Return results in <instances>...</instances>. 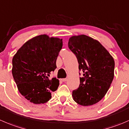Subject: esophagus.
Here are the masks:
<instances>
[{"label": "esophagus", "instance_id": "esophagus-1", "mask_svg": "<svg viewBox=\"0 0 129 129\" xmlns=\"http://www.w3.org/2000/svg\"><path fill=\"white\" fill-rule=\"evenodd\" d=\"M67 78H63V79H61V81H63V82H66V81H67Z\"/></svg>", "mask_w": 129, "mask_h": 129}]
</instances>
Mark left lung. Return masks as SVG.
<instances>
[{
  "label": "left lung",
  "instance_id": "8db88e82",
  "mask_svg": "<svg viewBox=\"0 0 129 129\" xmlns=\"http://www.w3.org/2000/svg\"><path fill=\"white\" fill-rule=\"evenodd\" d=\"M68 47L77 57L79 70L83 72L79 87L72 91L74 100L82 106L98 103L113 79V57L99 42L84 35L71 37Z\"/></svg>",
  "mask_w": 129,
  "mask_h": 129
}]
</instances>
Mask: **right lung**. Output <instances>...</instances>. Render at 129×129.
Instances as JSON below:
<instances>
[{
	"instance_id": "1",
	"label": "right lung",
	"mask_w": 129,
	"mask_h": 129,
	"mask_svg": "<svg viewBox=\"0 0 129 129\" xmlns=\"http://www.w3.org/2000/svg\"><path fill=\"white\" fill-rule=\"evenodd\" d=\"M62 48V39L42 35L26 42L14 56V79L20 93L31 103H46L58 88V79L48 77L57 68L56 60Z\"/></svg>"
}]
</instances>
